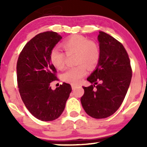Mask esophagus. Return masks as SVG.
<instances>
[{"label": "esophagus", "instance_id": "1", "mask_svg": "<svg viewBox=\"0 0 147 147\" xmlns=\"http://www.w3.org/2000/svg\"><path fill=\"white\" fill-rule=\"evenodd\" d=\"M77 87H78V85H76V84H72V90H75Z\"/></svg>", "mask_w": 147, "mask_h": 147}]
</instances>
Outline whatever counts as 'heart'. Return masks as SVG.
Segmentation results:
<instances>
[{"instance_id": "b5f03b06", "label": "heart", "mask_w": 147, "mask_h": 147, "mask_svg": "<svg viewBox=\"0 0 147 147\" xmlns=\"http://www.w3.org/2000/svg\"><path fill=\"white\" fill-rule=\"evenodd\" d=\"M66 55L75 53V62L78 65L67 69L62 75L63 81L76 84L87 74L88 67L95 68L100 59L101 52L95 41L88 40L82 35L75 34L68 37L61 43ZM65 54L55 48L50 53V59L54 66L61 70L65 67Z\"/></svg>"}]
</instances>
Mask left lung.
Masks as SVG:
<instances>
[{"instance_id": "left-lung-1", "label": "left lung", "mask_w": 147, "mask_h": 147, "mask_svg": "<svg viewBox=\"0 0 147 147\" xmlns=\"http://www.w3.org/2000/svg\"><path fill=\"white\" fill-rule=\"evenodd\" d=\"M100 59L87 78L93 85L83 87L81 103L86 113L95 119L106 118L122 104L132 77L127 52L117 40L104 32L98 35Z\"/></svg>"}]
</instances>
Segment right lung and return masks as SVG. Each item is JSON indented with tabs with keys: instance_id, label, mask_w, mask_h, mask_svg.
<instances>
[{
	"instance_id": "right-lung-1",
	"label": "right lung",
	"mask_w": 147,
	"mask_h": 147,
	"mask_svg": "<svg viewBox=\"0 0 147 147\" xmlns=\"http://www.w3.org/2000/svg\"><path fill=\"white\" fill-rule=\"evenodd\" d=\"M62 38L55 32L38 34L25 44L16 64L18 91L25 107L41 121L58 118L65 109L72 91L71 86L63 83L55 90L50 84L58 80L50 53Z\"/></svg>"
}]
</instances>
